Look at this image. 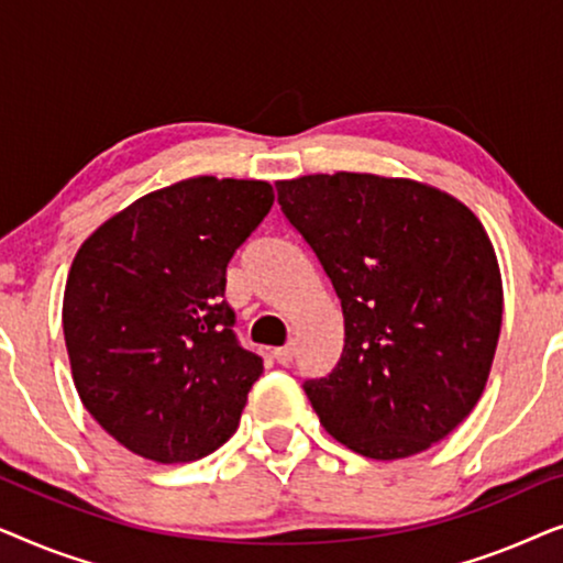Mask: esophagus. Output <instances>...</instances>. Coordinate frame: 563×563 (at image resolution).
<instances>
[{"mask_svg": "<svg viewBox=\"0 0 563 563\" xmlns=\"http://www.w3.org/2000/svg\"><path fill=\"white\" fill-rule=\"evenodd\" d=\"M295 356H297V349H295V343H287V345H282V349H274V358L279 361L282 366L291 364V361H295Z\"/></svg>", "mask_w": 563, "mask_h": 563, "instance_id": "obj_1", "label": "esophagus"}]
</instances>
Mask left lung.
Masks as SVG:
<instances>
[{
    "mask_svg": "<svg viewBox=\"0 0 563 563\" xmlns=\"http://www.w3.org/2000/svg\"><path fill=\"white\" fill-rule=\"evenodd\" d=\"M276 191L343 310L341 361L302 384L322 426L376 461L443 441L479 402L503 328L487 230L410 179L312 174Z\"/></svg>",
    "mask_w": 563,
    "mask_h": 563,
    "instance_id": "1",
    "label": "left lung"
}]
</instances>
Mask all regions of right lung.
I'll return each instance as SVG.
<instances>
[{
	"mask_svg": "<svg viewBox=\"0 0 563 563\" xmlns=\"http://www.w3.org/2000/svg\"><path fill=\"white\" fill-rule=\"evenodd\" d=\"M274 205L266 181L151 191L97 228L64 291L76 391L120 445L187 464L235 433L264 361L233 333L225 272Z\"/></svg>",
	"mask_w": 563,
	"mask_h": 563,
	"instance_id": "right-lung-1",
	"label": "right lung"
}]
</instances>
